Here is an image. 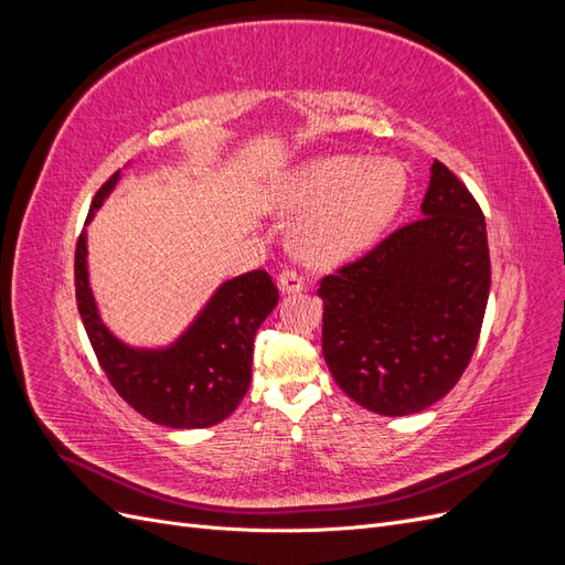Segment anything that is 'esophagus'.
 <instances>
[{
	"label": "esophagus",
	"instance_id": "1",
	"mask_svg": "<svg viewBox=\"0 0 565 565\" xmlns=\"http://www.w3.org/2000/svg\"><path fill=\"white\" fill-rule=\"evenodd\" d=\"M303 285H306V282H303V278L299 276L297 270H292V268H282V270H280L278 287H280L282 295H297V292H301Z\"/></svg>",
	"mask_w": 565,
	"mask_h": 565
}]
</instances>
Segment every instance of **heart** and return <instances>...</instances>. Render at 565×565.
I'll return each mask as SVG.
<instances>
[{
	"label": "heart",
	"mask_w": 565,
	"mask_h": 565,
	"mask_svg": "<svg viewBox=\"0 0 565 565\" xmlns=\"http://www.w3.org/2000/svg\"><path fill=\"white\" fill-rule=\"evenodd\" d=\"M405 195L407 174L398 160L330 156L297 169L278 202L282 210L303 212L295 231L301 259L334 266L377 243Z\"/></svg>",
	"instance_id": "b5f03b06"
}]
</instances>
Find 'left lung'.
Returning <instances> with one entry per match:
<instances>
[{
  "instance_id": "8db88e82",
  "label": "left lung",
  "mask_w": 565,
  "mask_h": 565,
  "mask_svg": "<svg viewBox=\"0 0 565 565\" xmlns=\"http://www.w3.org/2000/svg\"><path fill=\"white\" fill-rule=\"evenodd\" d=\"M488 292L486 216L434 160L422 218L320 280L324 363L372 413H422L465 374Z\"/></svg>"
}]
</instances>
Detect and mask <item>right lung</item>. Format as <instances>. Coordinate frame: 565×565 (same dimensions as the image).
Returning <instances> with one entry per match:
<instances>
[{"label": "right lung", "instance_id": "add662e5", "mask_svg": "<svg viewBox=\"0 0 565 565\" xmlns=\"http://www.w3.org/2000/svg\"><path fill=\"white\" fill-rule=\"evenodd\" d=\"M117 179L119 172L98 188L87 224ZM75 297L94 353L119 396L160 426L202 429L224 422L245 398L254 337L276 309L278 289L266 270H249L221 285L172 347L131 349L100 322L87 273V233L82 231L75 249Z\"/></svg>", "mask_w": 565, "mask_h": 565}]
</instances>
